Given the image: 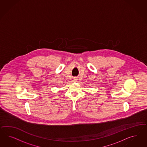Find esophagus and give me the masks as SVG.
<instances>
[{"label": "esophagus", "mask_w": 147, "mask_h": 147, "mask_svg": "<svg viewBox=\"0 0 147 147\" xmlns=\"http://www.w3.org/2000/svg\"><path fill=\"white\" fill-rule=\"evenodd\" d=\"M73 82H77L78 81V79L76 78V77H74V78H73Z\"/></svg>", "instance_id": "obj_1"}]
</instances>
